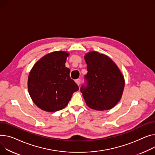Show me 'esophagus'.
<instances>
[{"label":"esophagus","mask_w":155,"mask_h":155,"mask_svg":"<svg viewBox=\"0 0 155 155\" xmlns=\"http://www.w3.org/2000/svg\"><path fill=\"white\" fill-rule=\"evenodd\" d=\"M75 82H76V84H77L78 85H80V82H81V80H80V78H78V79H77V80H75Z\"/></svg>","instance_id":"obj_1"}]
</instances>
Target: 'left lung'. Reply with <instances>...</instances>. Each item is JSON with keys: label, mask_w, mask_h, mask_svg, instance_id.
<instances>
[{"label": "left lung", "mask_w": 155, "mask_h": 155, "mask_svg": "<svg viewBox=\"0 0 155 155\" xmlns=\"http://www.w3.org/2000/svg\"><path fill=\"white\" fill-rule=\"evenodd\" d=\"M86 84L80 88L88 107L97 110L114 107L121 98L125 80L120 70L108 56L97 51L85 55Z\"/></svg>", "instance_id": "left-lung-1"}]
</instances>
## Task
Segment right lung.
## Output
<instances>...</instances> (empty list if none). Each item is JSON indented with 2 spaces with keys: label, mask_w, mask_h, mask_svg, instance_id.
<instances>
[{
  "label": "right lung",
  "mask_w": 155,
  "mask_h": 155,
  "mask_svg": "<svg viewBox=\"0 0 155 155\" xmlns=\"http://www.w3.org/2000/svg\"><path fill=\"white\" fill-rule=\"evenodd\" d=\"M68 54L54 51L41 58L31 70L28 78L29 95L40 109L53 112L64 108L72 94L78 90L65 67Z\"/></svg>",
  "instance_id": "obj_1"
}]
</instances>
